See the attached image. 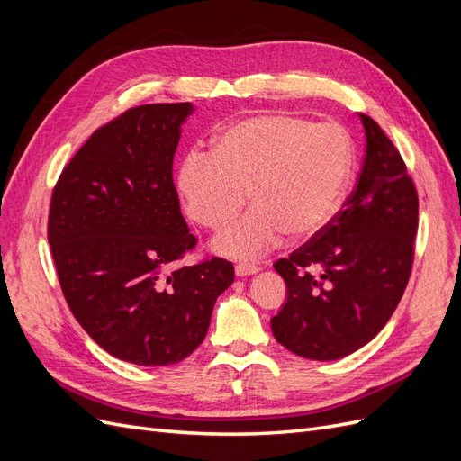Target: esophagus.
Listing matches in <instances>:
<instances>
[{"label": "esophagus", "mask_w": 461, "mask_h": 461, "mask_svg": "<svg viewBox=\"0 0 461 461\" xmlns=\"http://www.w3.org/2000/svg\"><path fill=\"white\" fill-rule=\"evenodd\" d=\"M234 273H236V276H248V275L259 273V267L258 265H249V263H239L234 267Z\"/></svg>", "instance_id": "obj_1"}]
</instances>
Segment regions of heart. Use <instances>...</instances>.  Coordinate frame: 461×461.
<instances>
[{
  "instance_id": "heart-1",
  "label": "heart",
  "mask_w": 461,
  "mask_h": 461,
  "mask_svg": "<svg viewBox=\"0 0 461 461\" xmlns=\"http://www.w3.org/2000/svg\"><path fill=\"white\" fill-rule=\"evenodd\" d=\"M352 165V138L339 122L261 113L222 129L212 153H186L176 190L188 215L207 229L225 227L248 192L254 207L222 230L213 248L222 256L254 259L286 232L310 239L323 230L342 205Z\"/></svg>"
}]
</instances>
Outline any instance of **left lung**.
I'll return each mask as SVG.
<instances>
[{"label":"left lung","instance_id":"left-lung-1","mask_svg":"<svg viewBox=\"0 0 461 461\" xmlns=\"http://www.w3.org/2000/svg\"><path fill=\"white\" fill-rule=\"evenodd\" d=\"M359 119L366 158L352 196L308 244L273 265L286 283L273 334L305 359H340L371 342L410 281L417 190L379 124Z\"/></svg>","mask_w":461,"mask_h":461}]
</instances>
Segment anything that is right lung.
I'll use <instances>...</instances> for the list:
<instances>
[{
	"label": "right lung",
	"instance_id": "obj_1",
	"mask_svg": "<svg viewBox=\"0 0 461 461\" xmlns=\"http://www.w3.org/2000/svg\"><path fill=\"white\" fill-rule=\"evenodd\" d=\"M192 113L188 102L124 111L77 151L51 196L48 240L68 308L107 354L142 367L196 350L234 281L221 258L167 273L196 246L173 185Z\"/></svg>",
	"mask_w": 461,
	"mask_h": 461
}]
</instances>
